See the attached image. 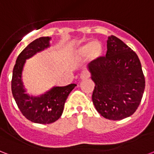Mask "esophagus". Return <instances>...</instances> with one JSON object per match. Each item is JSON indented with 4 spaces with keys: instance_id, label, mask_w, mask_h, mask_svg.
<instances>
[{
    "instance_id": "34e87169",
    "label": "esophagus",
    "mask_w": 154,
    "mask_h": 154,
    "mask_svg": "<svg viewBox=\"0 0 154 154\" xmlns=\"http://www.w3.org/2000/svg\"><path fill=\"white\" fill-rule=\"evenodd\" d=\"M80 79H87L88 77V74L87 72H85V71H84V72H82L81 74H80Z\"/></svg>"
}]
</instances>
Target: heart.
<instances>
[{
  "label": "heart",
  "instance_id": "obj_1",
  "mask_svg": "<svg viewBox=\"0 0 154 154\" xmlns=\"http://www.w3.org/2000/svg\"><path fill=\"white\" fill-rule=\"evenodd\" d=\"M104 54V46L99 41H88L84 43L75 51L76 59H84L87 57L92 61H98Z\"/></svg>",
  "mask_w": 154,
  "mask_h": 154
}]
</instances>
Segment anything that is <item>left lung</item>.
<instances>
[{
	"label": "left lung",
	"instance_id": "left-lung-1",
	"mask_svg": "<svg viewBox=\"0 0 154 154\" xmlns=\"http://www.w3.org/2000/svg\"><path fill=\"white\" fill-rule=\"evenodd\" d=\"M88 70L95 83L92 102L101 116L121 120L136 112L145 79L138 56L125 43L109 36L106 57L89 63Z\"/></svg>",
	"mask_w": 154,
	"mask_h": 154
}]
</instances>
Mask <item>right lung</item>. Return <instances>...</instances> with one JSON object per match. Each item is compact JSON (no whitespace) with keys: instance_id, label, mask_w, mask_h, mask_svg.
<instances>
[{"instance_id":"add662e5","label":"right lung","mask_w":154,"mask_h":154,"mask_svg":"<svg viewBox=\"0 0 154 154\" xmlns=\"http://www.w3.org/2000/svg\"><path fill=\"white\" fill-rule=\"evenodd\" d=\"M50 37H40L30 43L21 52L16 60L13 70L11 90L18 109L23 116L35 123H52L62 116L64 105L75 84L64 87H54L49 91L39 97H33L26 93L22 81V72L26 60L40 51L49 47Z\"/></svg>"}]
</instances>
